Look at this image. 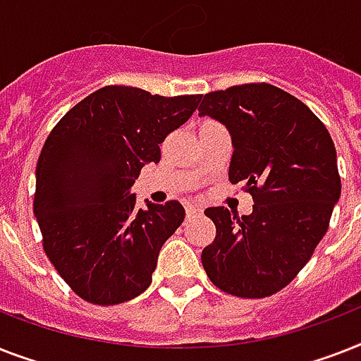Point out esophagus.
<instances>
[{"mask_svg": "<svg viewBox=\"0 0 361 361\" xmlns=\"http://www.w3.org/2000/svg\"><path fill=\"white\" fill-rule=\"evenodd\" d=\"M201 212H203V210L199 209V207H194V204H190V207H186V216H197V214H201Z\"/></svg>", "mask_w": 361, "mask_h": 361, "instance_id": "34e87169", "label": "esophagus"}]
</instances>
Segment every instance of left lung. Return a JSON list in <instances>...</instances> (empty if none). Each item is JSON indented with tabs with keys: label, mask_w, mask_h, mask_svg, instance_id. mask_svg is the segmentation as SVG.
I'll return each instance as SVG.
<instances>
[{
	"label": "left lung",
	"mask_w": 361,
	"mask_h": 361,
	"mask_svg": "<svg viewBox=\"0 0 361 361\" xmlns=\"http://www.w3.org/2000/svg\"><path fill=\"white\" fill-rule=\"evenodd\" d=\"M199 115L231 132L229 180L253 197L250 216L204 210L216 238L201 253L209 279L233 296L264 298L293 281L326 235L341 195L336 147L304 102L270 83L204 94Z\"/></svg>",
	"instance_id": "1"
}]
</instances>
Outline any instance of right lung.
Returning a JSON list of instances; mask_svg holds the SVG:
<instances>
[{
    "label": "right lung",
    "mask_w": 361,
    "mask_h": 361,
    "mask_svg": "<svg viewBox=\"0 0 361 361\" xmlns=\"http://www.w3.org/2000/svg\"><path fill=\"white\" fill-rule=\"evenodd\" d=\"M199 100L106 85L68 109L46 137L33 212L48 259L89 304H123L151 285L184 209L167 201L141 210L130 188L141 167L160 162V143Z\"/></svg>",
    "instance_id": "1"
}]
</instances>
